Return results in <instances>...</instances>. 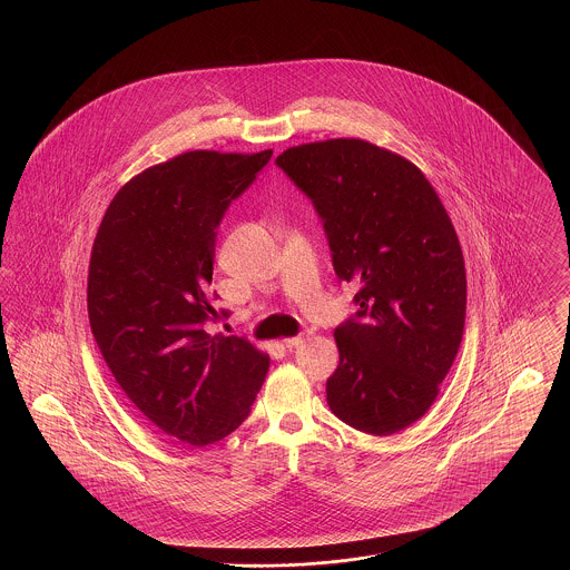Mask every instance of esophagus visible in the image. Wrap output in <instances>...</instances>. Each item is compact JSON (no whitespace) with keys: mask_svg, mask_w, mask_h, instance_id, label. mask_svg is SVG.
<instances>
[{"mask_svg":"<svg viewBox=\"0 0 570 570\" xmlns=\"http://www.w3.org/2000/svg\"><path fill=\"white\" fill-rule=\"evenodd\" d=\"M307 337H309V331H301L297 337H288V340H284V346H286L288 351H293V348H298Z\"/></svg>","mask_w":570,"mask_h":570,"instance_id":"1","label":"esophagus"}]
</instances>
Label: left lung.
I'll use <instances>...</instances> for the list:
<instances>
[{"mask_svg":"<svg viewBox=\"0 0 570 570\" xmlns=\"http://www.w3.org/2000/svg\"><path fill=\"white\" fill-rule=\"evenodd\" d=\"M275 164L323 219L335 275L358 309L335 328L326 402L358 432L419 421L460 351L465 267L451 217L406 158L361 138L286 149Z\"/></svg>","mask_w":570,"mask_h":570,"instance_id":"left-lung-1","label":"left lung"}]
</instances>
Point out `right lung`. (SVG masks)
<instances>
[{
  "instance_id": "add662e5",
  "label": "right lung",
  "mask_w": 570,
  "mask_h": 570,
  "mask_svg": "<svg viewBox=\"0 0 570 570\" xmlns=\"http://www.w3.org/2000/svg\"><path fill=\"white\" fill-rule=\"evenodd\" d=\"M272 156L188 151L142 170L110 200L91 249L87 309L100 353L130 402L191 446L235 432L269 370L245 337L205 325L228 316L207 288L217 226Z\"/></svg>"
}]
</instances>
